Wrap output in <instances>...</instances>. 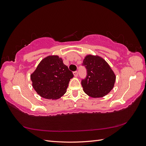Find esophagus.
Here are the masks:
<instances>
[{
	"label": "esophagus",
	"instance_id": "obj_1",
	"mask_svg": "<svg viewBox=\"0 0 146 146\" xmlns=\"http://www.w3.org/2000/svg\"><path fill=\"white\" fill-rule=\"evenodd\" d=\"M73 74H74V76H75V77H77V76H78V72H77V71H75V72H73Z\"/></svg>",
	"mask_w": 146,
	"mask_h": 146
}]
</instances>
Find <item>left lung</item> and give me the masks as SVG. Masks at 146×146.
<instances>
[{
	"mask_svg": "<svg viewBox=\"0 0 146 146\" xmlns=\"http://www.w3.org/2000/svg\"><path fill=\"white\" fill-rule=\"evenodd\" d=\"M83 65L87 69V76L82 81L84 92L93 98L108 94L116 81V75L108 63L98 55L88 54L84 58Z\"/></svg>",
	"mask_w": 146,
	"mask_h": 146,
	"instance_id": "left-lung-1",
	"label": "left lung"
}]
</instances>
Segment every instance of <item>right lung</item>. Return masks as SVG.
Returning a JSON list of instances; mask_svg holds the SVG:
<instances>
[{"mask_svg": "<svg viewBox=\"0 0 146 146\" xmlns=\"http://www.w3.org/2000/svg\"><path fill=\"white\" fill-rule=\"evenodd\" d=\"M74 77L63 60L58 55H48L44 58L30 78L32 86L42 98L56 100L66 92L70 78Z\"/></svg>", "mask_w": 146, "mask_h": 146, "instance_id": "obj_1", "label": "right lung"}]
</instances>
